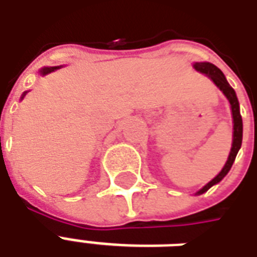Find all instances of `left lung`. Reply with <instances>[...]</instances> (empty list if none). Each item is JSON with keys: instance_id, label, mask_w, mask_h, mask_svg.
I'll return each mask as SVG.
<instances>
[{"instance_id": "1", "label": "left lung", "mask_w": 257, "mask_h": 257, "mask_svg": "<svg viewBox=\"0 0 257 257\" xmlns=\"http://www.w3.org/2000/svg\"><path fill=\"white\" fill-rule=\"evenodd\" d=\"M194 68H195L197 71H199V73L206 74V75H208V77L215 82L216 86H217V88H219V89L226 95V97L228 99V101H230V104H231L232 121H234L232 147H231V151H230V156H228V160H227L224 168L221 169V172L219 173L215 179H212L206 186H204L202 189L199 190L198 194H202L205 193V191H208L213 184L219 183L221 179L224 178L227 173H228V171L231 169L232 162H234V160H235L238 150L241 149V143H242V118H241V114H239V103H238L237 95H235L234 89L230 86V84L227 82L224 74L221 73L220 70L216 67L215 64L206 63V62H205V63H195L194 64Z\"/></svg>"}]
</instances>
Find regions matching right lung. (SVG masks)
I'll list each match as a JSON object with an SVG mask.
<instances>
[{"label":"right lung","instance_id":"obj_1","mask_svg":"<svg viewBox=\"0 0 257 257\" xmlns=\"http://www.w3.org/2000/svg\"><path fill=\"white\" fill-rule=\"evenodd\" d=\"M58 67H47V68H42L41 70V74H48V73H51V71H53V70H56Z\"/></svg>","mask_w":257,"mask_h":257}]
</instances>
